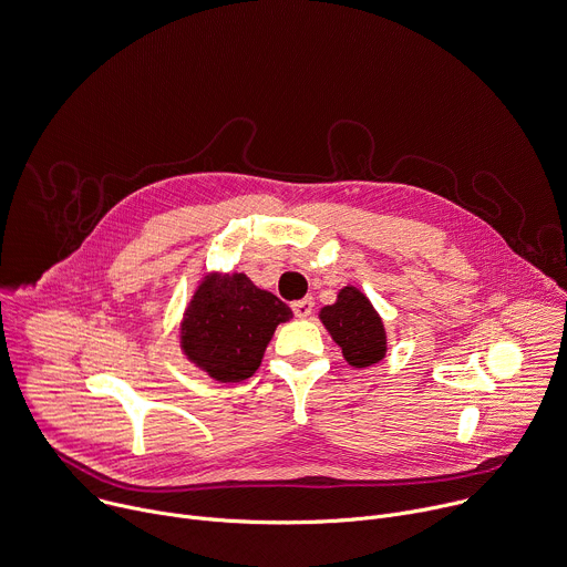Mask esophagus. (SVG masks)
<instances>
[{
    "label": "esophagus",
    "mask_w": 567,
    "mask_h": 567,
    "mask_svg": "<svg viewBox=\"0 0 567 567\" xmlns=\"http://www.w3.org/2000/svg\"><path fill=\"white\" fill-rule=\"evenodd\" d=\"M312 308H315V301H312V297H303V299H299V301H295V303H292V310H295V315H297L299 319H306V317H310Z\"/></svg>",
    "instance_id": "34e87169"
}]
</instances>
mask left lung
<instances>
[{
	"label": "left lung",
	"instance_id": "1",
	"mask_svg": "<svg viewBox=\"0 0 567 567\" xmlns=\"http://www.w3.org/2000/svg\"><path fill=\"white\" fill-rule=\"evenodd\" d=\"M319 319L353 369H367L384 360V321L360 288L344 286L334 303L319 310Z\"/></svg>",
	"mask_w": 567,
	"mask_h": 567
}]
</instances>
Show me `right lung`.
<instances>
[{
  "instance_id": "add662e5",
  "label": "right lung",
  "mask_w": 567,
  "mask_h": 567,
  "mask_svg": "<svg viewBox=\"0 0 567 567\" xmlns=\"http://www.w3.org/2000/svg\"><path fill=\"white\" fill-rule=\"evenodd\" d=\"M292 310L244 272H207L181 321V351L216 382H244L261 367L266 347Z\"/></svg>"
}]
</instances>
